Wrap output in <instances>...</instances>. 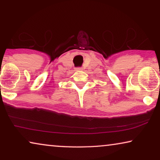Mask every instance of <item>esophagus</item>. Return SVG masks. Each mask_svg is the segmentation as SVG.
Wrapping results in <instances>:
<instances>
[{"label": "esophagus", "instance_id": "obj_1", "mask_svg": "<svg viewBox=\"0 0 160 160\" xmlns=\"http://www.w3.org/2000/svg\"><path fill=\"white\" fill-rule=\"evenodd\" d=\"M82 68H76V71H82Z\"/></svg>", "mask_w": 160, "mask_h": 160}]
</instances>
